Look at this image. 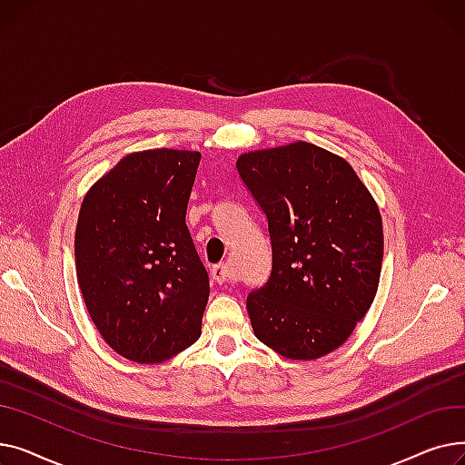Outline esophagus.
Masks as SVG:
<instances>
[{"instance_id": "esophagus-1", "label": "esophagus", "mask_w": 465, "mask_h": 465, "mask_svg": "<svg viewBox=\"0 0 465 465\" xmlns=\"http://www.w3.org/2000/svg\"><path fill=\"white\" fill-rule=\"evenodd\" d=\"M228 267L224 265V263H216V265H213L211 267V277H213V281L214 282H218V284H223L226 279H228Z\"/></svg>"}]
</instances>
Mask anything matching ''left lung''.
Instances as JSON below:
<instances>
[{
	"instance_id": "left-lung-1",
	"label": "left lung",
	"mask_w": 465,
	"mask_h": 465,
	"mask_svg": "<svg viewBox=\"0 0 465 465\" xmlns=\"http://www.w3.org/2000/svg\"><path fill=\"white\" fill-rule=\"evenodd\" d=\"M267 216L272 277L247 298L254 335L288 360L339 349L370 311L382 267V218L352 165L307 141L237 158Z\"/></svg>"
}]
</instances>
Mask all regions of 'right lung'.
I'll list each match as a JSON object with an SVG mask.
<instances>
[{
  "instance_id": "add662e5",
  "label": "right lung",
  "mask_w": 465,
  "mask_h": 465,
  "mask_svg": "<svg viewBox=\"0 0 465 465\" xmlns=\"http://www.w3.org/2000/svg\"><path fill=\"white\" fill-rule=\"evenodd\" d=\"M198 151L132 153L86 192L75 230L77 281L105 343L158 363L202 335L209 277L186 207Z\"/></svg>"
}]
</instances>
